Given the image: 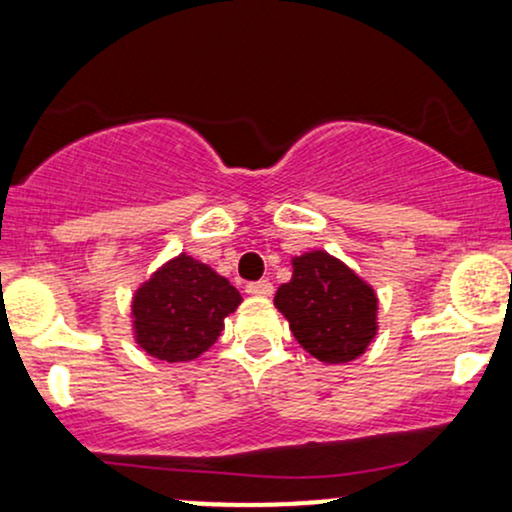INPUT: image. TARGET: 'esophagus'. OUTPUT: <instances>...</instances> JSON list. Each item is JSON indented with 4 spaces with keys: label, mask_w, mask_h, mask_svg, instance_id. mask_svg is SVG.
I'll return each mask as SVG.
<instances>
[{
    "label": "esophagus",
    "mask_w": 512,
    "mask_h": 512,
    "mask_svg": "<svg viewBox=\"0 0 512 512\" xmlns=\"http://www.w3.org/2000/svg\"><path fill=\"white\" fill-rule=\"evenodd\" d=\"M245 291H248L250 296L267 298V296H272V293H274V286H272V281L262 279V281H252V284H248V289H245Z\"/></svg>",
    "instance_id": "esophagus-1"
}]
</instances>
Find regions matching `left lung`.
<instances>
[{
	"mask_svg": "<svg viewBox=\"0 0 512 512\" xmlns=\"http://www.w3.org/2000/svg\"><path fill=\"white\" fill-rule=\"evenodd\" d=\"M296 342L322 363H349L378 332L373 286L325 250L293 257V276L274 296Z\"/></svg>",
	"mask_w": 512,
	"mask_h": 512,
	"instance_id": "1",
	"label": "left lung"
}]
</instances>
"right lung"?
Listing matches in <instances>:
<instances>
[{"label": "right lung", "instance_id": "add662e5", "mask_svg": "<svg viewBox=\"0 0 512 512\" xmlns=\"http://www.w3.org/2000/svg\"><path fill=\"white\" fill-rule=\"evenodd\" d=\"M240 301L231 281L182 252L134 293V337L161 361H192L221 337L223 320Z\"/></svg>", "mask_w": 512, "mask_h": 512}]
</instances>
